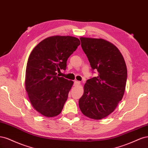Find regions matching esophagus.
I'll list each match as a JSON object with an SVG mask.
<instances>
[{
  "label": "esophagus",
  "instance_id": "1",
  "mask_svg": "<svg viewBox=\"0 0 148 148\" xmlns=\"http://www.w3.org/2000/svg\"><path fill=\"white\" fill-rule=\"evenodd\" d=\"M81 84V83H80L79 82H78V81H75V82H74V85L75 86H79V85H80Z\"/></svg>",
  "mask_w": 148,
  "mask_h": 148
}]
</instances>
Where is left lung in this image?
<instances>
[{
	"label": "left lung",
	"instance_id": "1",
	"mask_svg": "<svg viewBox=\"0 0 148 148\" xmlns=\"http://www.w3.org/2000/svg\"><path fill=\"white\" fill-rule=\"evenodd\" d=\"M82 47L97 77L88 79L79 100L82 112L87 117L101 120L113 112L122 99L127 69L122 53L112 43L103 39L81 37Z\"/></svg>",
	"mask_w": 148,
	"mask_h": 148
}]
</instances>
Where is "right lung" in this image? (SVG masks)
Instances as JSON below:
<instances>
[{"label":"right lung","instance_id":"add662e5","mask_svg":"<svg viewBox=\"0 0 148 148\" xmlns=\"http://www.w3.org/2000/svg\"><path fill=\"white\" fill-rule=\"evenodd\" d=\"M80 44L70 36H53L43 39L29 56L25 88L33 108L44 117L60 114L73 82L57 75L65 70L68 58Z\"/></svg>","mask_w":148,"mask_h":148}]
</instances>
